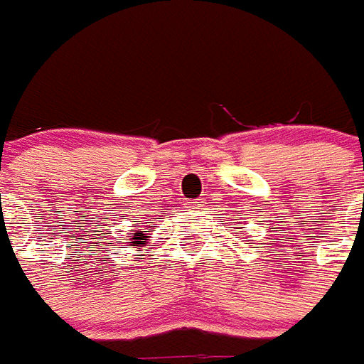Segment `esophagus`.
Listing matches in <instances>:
<instances>
[{"instance_id":"obj_1","label":"esophagus","mask_w":364,"mask_h":364,"mask_svg":"<svg viewBox=\"0 0 364 364\" xmlns=\"http://www.w3.org/2000/svg\"><path fill=\"white\" fill-rule=\"evenodd\" d=\"M188 205H190L192 210H202L203 202H188Z\"/></svg>"}]
</instances>
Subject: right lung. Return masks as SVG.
<instances>
[{
  "label": "right lung",
  "mask_w": 364,
  "mask_h": 364,
  "mask_svg": "<svg viewBox=\"0 0 364 364\" xmlns=\"http://www.w3.org/2000/svg\"><path fill=\"white\" fill-rule=\"evenodd\" d=\"M131 241H129V245L131 247H139V245H146V241H149V237H146L145 231H135V233H131Z\"/></svg>",
  "instance_id": "add662e5"
}]
</instances>
